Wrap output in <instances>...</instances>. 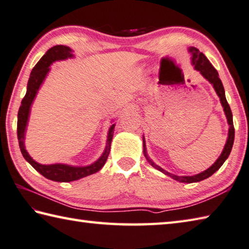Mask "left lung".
Segmentation results:
<instances>
[{
  "instance_id": "1",
  "label": "left lung",
  "mask_w": 249,
  "mask_h": 249,
  "mask_svg": "<svg viewBox=\"0 0 249 249\" xmlns=\"http://www.w3.org/2000/svg\"><path fill=\"white\" fill-rule=\"evenodd\" d=\"M188 52L191 53V63L194 67V69L201 73L202 76L204 79L207 80L211 84L213 85V89H215L216 94L218 95L219 99H220V104L223 108V111H225L226 118L229 124V131H228V138H227V142L225 144V148H223L221 154L219 155V158L217 160L213 163L211 167L207 168L204 172L193 175V176H177V175H174L172 173H168L166 170L163 169L162 167H160L159 165L155 164L152 160L149 158V155L147 153V148H145V140H144V136H142V141H143V154L145 159L149 162L150 165L160 170V173H163L166 175V176H169L170 178H173L174 180L179 182H183V183H192V182H198L202 181L204 179H207L208 177H211L213 174H215L217 170L222 166V164L226 162V160L229 158V155L231 153V150L233 147V142H234V126H233V119H232V112L230 109V106H229L227 98H226V92L225 89H223L222 82L219 79V74L215 68L213 67V65L209 60L206 58V56L204 55L203 53L199 52L197 48L196 47H189Z\"/></svg>"
}]
</instances>
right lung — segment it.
Instances as JSON below:
<instances>
[{"mask_svg": "<svg viewBox=\"0 0 249 249\" xmlns=\"http://www.w3.org/2000/svg\"><path fill=\"white\" fill-rule=\"evenodd\" d=\"M73 51L70 47L65 45H56L50 48L38 62L33 68L31 71L30 77H29L28 85H27V92L26 96L23 97L21 101L20 108L18 111V120H17V136H18V142L19 148H20L21 153L23 155L24 160L31 165V166L36 170V172L43 175L44 177L53 180V181L57 182H70L74 181V180H79L81 178H84L89 175L95 174L104 167V165L107 162V159L109 157L110 148L112 138H113L114 133V126L115 124H112L108 131V137H107V144L104 153L100 155V158L95 160L94 163L90 165H86V166H72V165L62 164V163H56V164H40L36 160H34L30 154L28 153L26 150V145H24V139H26V131L29 118H30L31 107L34 99L37 95V91L42 86L44 80L46 79L48 72L51 70V65H53L55 61L66 60L69 58H73Z\"/></svg>", "mask_w": 249, "mask_h": 249, "instance_id": "obj_1", "label": "right lung"}]
</instances>
